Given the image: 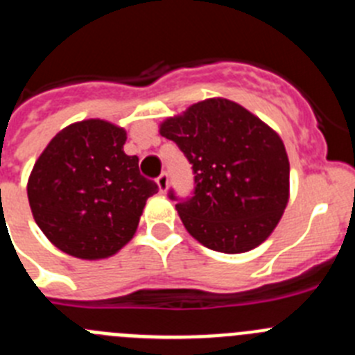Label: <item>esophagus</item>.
Wrapping results in <instances>:
<instances>
[{"label":"esophagus","mask_w":355,"mask_h":355,"mask_svg":"<svg viewBox=\"0 0 355 355\" xmlns=\"http://www.w3.org/2000/svg\"><path fill=\"white\" fill-rule=\"evenodd\" d=\"M156 184H158L159 192H162V193L167 192V187H168V175H167V172H162V174H159L158 178H156Z\"/></svg>","instance_id":"1"}]
</instances>
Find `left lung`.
<instances>
[{"label":"left lung","mask_w":355,"mask_h":355,"mask_svg":"<svg viewBox=\"0 0 355 355\" xmlns=\"http://www.w3.org/2000/svg\"><path fill=\"white\" fill-rule=\"evenodd\" d=\"M192 165V197L178 200L184 227L211 250L247 252L281 220L290 190L283 140L249 110L206 99L159 128Z\"/></svg>","instance_id":"left-lung-1"}]
</instances>
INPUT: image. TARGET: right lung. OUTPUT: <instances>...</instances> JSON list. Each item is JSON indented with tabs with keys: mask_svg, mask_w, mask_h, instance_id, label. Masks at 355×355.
<instances>
[{
	"mask_svg": "<svg viewBox=\"0 0 355 355\" xmlns=\"http://www.w3.org/2000/svg\"><path fill=\"white\" fill-rule=\"evenodd\" d=\"M126 131L90 119L48 144L28 180L37 225L74 258H108L133 238L146 200L158 184L124 153Z\"/></svg>",
	"mask_w": 355,
	"mask_h": 355,
	"instance_id": "1",
	"label": "right lung"
}]
</instances>
